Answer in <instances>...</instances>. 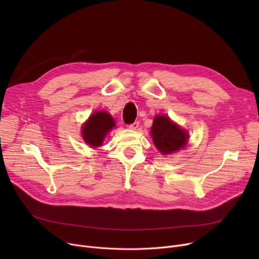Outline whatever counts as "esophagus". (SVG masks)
<instances>
[{"label":"esophagus","mask_w":259,"mask_h":259,"mask_svg":"<svg viewBox=\"0 0 259 259\" xmlns=\"http://www.w3.org/2000/svg\"><path fill=\"white\" fill-rule=\"evenodd\" d=\"M139 126H140V121H134L133 124H131V125L128 126V128H129V129H132V130H138Z\"/></svg>","instance_id":"esophagus-1"}]
</instances>
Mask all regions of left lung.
I'll use <instances>...</instances> for the list:
<instances>
[{"instance_id": "left-lung-1", "label": "left lung", "mask_w": 259, "mask_h": 259, "mask_svg": "<svg viewBox=\"0 0 259 259\" xmlns=\"http://www.w3.org/2000/svg\"><path fill=\"white\" fill-rule=\"evenodd\" d=\"M151 135L157 150L164 155L174 153L184 148L189 138L187 131L181 129L166 115L154 117Z\"/></svg>"}]
</instances>
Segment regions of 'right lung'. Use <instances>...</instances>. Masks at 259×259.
I'll use <instances>...</instances> for the list:
<instances>
[{
	"label": "right lung",
	"instance_id": "1",
	"mask_svg": "<svg viewBox=\"0 0 259 259\" xmlns=\"http://www.w3.org/2000/svg\"><path fill=\"white\" fill-rule=\"evenodd\" d=\"M115 126L114 119L106 111L94 112L81 128V135L89 146L100 147L106 134Z\"/></svg>",
	"mask_w": 259,
	"mask_h": 259
}]
</instances>
